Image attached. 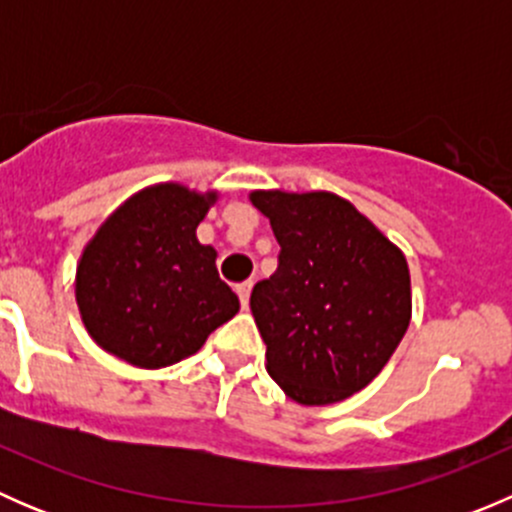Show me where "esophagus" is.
Returning a JSON list of instances; mask_svg holds the SVG:
<instances>
[{"instance_id":"esophagus-1","label":"esophagus","mask_w":512,"mask_h":512,"mask_svg":"<svg viewBox=\"0 0 512 512\" xmlns=\"http://www.w3.org/2000/svg\"><path fill=\"white\" fill-rule=\"evenodd\" d=\"M250 292H252V280H247V282H242V285H237V294H240L242 309H247V304H250Z\"/></svg>"}]
</instances>
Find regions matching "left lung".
Segmentation results:
<instances>
[{"instance_id": "1", "label": "left lung", "mask_w": 512, "mask_h": 512, "mask_svg": "<svg viewBox=\"0 0 512 512\" xmlns=\"http://www.w3.org/2000/svg\"><path fill=\"white\" fill-rule=\"evenodd\" d=\"M270 218L280 265L250 309L267 344V374L292 401L327 406L369 386L411 322L406 255L329 190H252Z\"/></svg>"}]
</instances>
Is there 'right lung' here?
Segmentation results:
<instances>
[{"instance_id": "1", "label": "right lung", "mask_w": 512, "mask_h": 512, "mask_svg": "<svg viewBox=\"0 0 512 512\" xmlns=\"http://www.w3.org/2000/svg\"><path fill=\"white\" fill-rule=\"evenodd\" d=\"M218 190L156 183L118 205L86 242L74 294L103 352L138 369H163L198 352L240 312L220 280L218 252L195 235Z\"/></svg>"}]
</instances>
